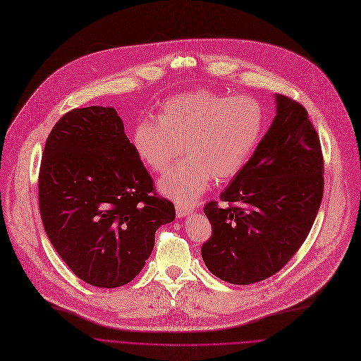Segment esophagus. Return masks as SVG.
<instances>
[{
	"mask_svg": "<svg viewBox=\"0 0 361 361\" xmlns=\"http://www.w3.org/2000/svg\"><path fill=\"white\" fill-rule=\"evenodd\" d=\"M176 213H177V217L181 219V217H187L192 213V209L190 206H184V204H177L176 206Z\"/></svg>",
	"mask_w": 361,
	"mask_h": 361,
	"instance_id": "obj_1",
	"label": "esophagus"
}]
</instances>
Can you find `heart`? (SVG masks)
Listing matches in <instances>:
<instances>
[{
	"mask_svg": "<svg viewBox=\"0 0 361 361\" xmlns=\"http://www.w3.org/2000/svg\"><path fill=\"white\" fill-rule=\"evenodd\" d=\"M265 130V111L249 96L199 89L166 99L155 121L141 119L130 144L144 166L166 171L180 157L187 158L158 181L162 194L190 203L209 188L212 178L223 183L238 176Z\"/></svg>",
	"mask_w": 361,
	"mask_h": 361,
	"instance_id": "1",
	"label": "heart"
}]
</instances>
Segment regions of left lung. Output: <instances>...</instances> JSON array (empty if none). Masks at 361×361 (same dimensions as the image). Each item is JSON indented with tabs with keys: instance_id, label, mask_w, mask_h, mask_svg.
<instances>
[{
	"instance_id": "obj_1",
	"label": "left lung",
	"mask_w": 361,
	"mask_h": 361,
	"mask_svg": "<svg viewBox=\"0 0 361 361\" xmlns=\"http://www.w3.org/2000/svg\"><path fill=\"white\" fill-rule=\"evenodd\" d=\"M276 115L245 169L210 202L207 269L221 281L249 285L281 271L307 239L324 192L319 138L302 105L275 93Z\"/></svg>"
}]
</instances>
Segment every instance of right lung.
Instances as JSON below:
<instances>
[{"instance_id":"right-lung-1","label":"right lung","mask_w":361,"mask_h":361,"mask_svg":"<svg viewBox=\"0 0 361 361\" xmlns=\"http://www.w3.org/2000/svg\"><path fill=\"white\" fill-rule=\"evenodd\" d=\"M112 106L63 115L51 129L39 176L44 231L71 271L99 288L133 281L149 257L155 232L176 219Z\"/></svg>"}]
</instances>
